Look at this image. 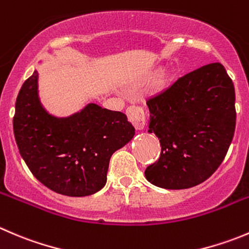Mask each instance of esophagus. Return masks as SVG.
<instances>
[{"instance_id":"obj_1","label":"esophagus","mask_w":249,"mask_h":249,"mask_svg":"<svg viewBox=\"0 0 249 249\" xmlns=\"http://www.w3.org/2000/svg\"><path fill=\"white\" fill-rule=\"evenodd\" d=\"M126 115L129 122L135 126V129L141 130L143 129L146 124V113L141 106H130L126 108Z\"/></svg>"}]
</instances>
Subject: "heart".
I'll use <instances>...</instances> for the list:
<instances>
[{
    "label": "heart",
    "mask_w": 249,
    "mask_h": 249,
    "mask_svg": "<svg viewBox=\"0 0 249 249\" xmlns=\"http://www.w3.org/2000/svg\"><path fill=\"white\" fill-rule=\"evenodd\" d=\"M168 79H169V76L166 75V74H161V75L159 76L158 81H157V86H158L159 89L164 88V86L166 85V83H168Z\"/></svg>",
    "instance_id": "b5f03b06"
}]
</instances>
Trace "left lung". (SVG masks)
Masks as SVG:
<instances>
[{
  "label": "left lung",
  "instance_id": "obj_1",
  "mask_svg": "<svg viewBox=\"0 0 249 249\" xmlns=\"http://www.w3.org/2000/svg\"><path fill=\"white\" fill-rule=\"evenodd\" d=\"M148 132L160 157L144 170L153 185L190 189L206 181L225 158L236 126L235 88L220 63L201 67L147 100Z\"/></svg>",
  "mask_w": 249,
  "mask_h": 249
}]
</instances>
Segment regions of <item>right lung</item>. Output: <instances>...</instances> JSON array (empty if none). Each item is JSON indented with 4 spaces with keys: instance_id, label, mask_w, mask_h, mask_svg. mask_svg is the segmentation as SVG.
I'll list each match as a JSON object with an SVG mask.
<instances>
[{
    "instance_id": "add662e5",
    "label": "right lung",
    "mask_w": 249,
    "mask_h": 249,
    "mask_svg": "<svg viewBox=\"0 0 249 249\" xmlns=\"http://www.w3.org/2000/svg\"><path fill=\"white\" fill-rule=\"evenodd\" d=\"M13 130L33 175L52 191L71 197L100 191L112 154L135 135L124 113L93 103L64 119L50 115L37 97V71L19 91Z\"/></svg>"
}]
</instances>
